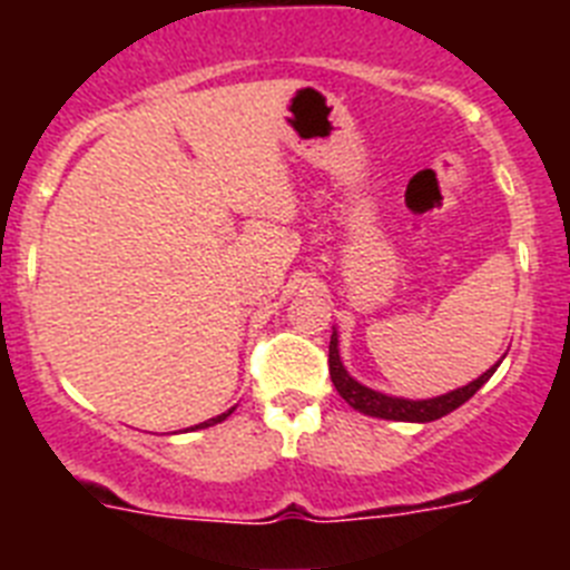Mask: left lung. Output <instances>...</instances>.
<instances>
[{
	"instance_id": "obj_1",
	"label": "left lung",
	"mask_w": 570,
	"mask_h": 570,
	"mask_svg": "<svg viewBox=\"0 0 570 570\" xmlns=\"http://www.w3.org/2000/svg\"><path fill=\"white\" fill-rule=\"evenodd\" d=\"M500 365V362H497ZM497 365L488 367L485 374L480 380L468 382L465 387H456L451 394L434 396V400H400V396H385L380 391H371V387L360 385L354 376L347 374L345 367L340 362V347H336V334H331V345H328V371L331 380H334L336 391H340L342 400L347 402L351 407H356L360 414L376 416V420H396V422H434L440 416L451 414L460 405H465L482 385L493 376Z\"/></svg>"
}]
</instances>
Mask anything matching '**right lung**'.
Listing matches in <instances>:
<instances>
[{
    "instance_id": "1",
    "label": "right lung",
    "mask_w": 570,
    "mask_h": 570,
    "mask_svg": "<svg viewBox=\"0 0 570 570\" xmlns=\"http://www.w3.org/2000/svg\"><path fill=\"white\" fill-rule=\"evenodd\" d=\"M230 411H234V407H230ZM230 411H228V414H219V416H214V420H208V422H199V425H196V428H210V425H216V422L228 420V416H230Z\"/></svg>"
}]
</instances>
